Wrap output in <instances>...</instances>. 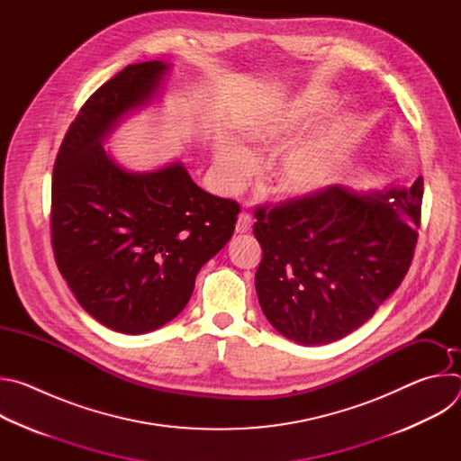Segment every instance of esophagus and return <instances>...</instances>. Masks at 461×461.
I'll return each instance as SVG.
<instances>
[{
  "mask_svg": "<svg viewBox=\"0 0 461 461\" xmlns=\"http://www.w3.org/2000/svg\"><path fill=\"white\" fill-rule=\"evenodd\" d=\"M251 226H253V221H251L249 213L242 212V213L239 215V219H237V226H235L237 233H248V231L251 230Z\"/></svg>",
  "mask_w": 461,
  "mask_h": 461,
  "instance_id": "esophagus-1",
  "label": "esophagus"
}]
</instances>
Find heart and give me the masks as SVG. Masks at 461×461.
<instances>
[{"label": "heart", "mask_w": 461, "mask_h": 461, "mask_svg": "<svg viewBox=\"0 0 461 461\" xmlns=\"http://www.w3.org/2000/svg\"><path fill=\"white\" fill-rule=\"evenodd\" d=\"M336 107L338 100L330 93H304L276 109L246 116L240 135L257 148L272 149L321 123ZM357 135L359 123L348 113L312 131L277 158L272 171L277 189L290 196H310L326 187L350 155ZM215 158L228 187L240 185L253 166L249 151L231 140L217 144Z\"/></svg>", "instance_id": "heart-1"}]
</instances>
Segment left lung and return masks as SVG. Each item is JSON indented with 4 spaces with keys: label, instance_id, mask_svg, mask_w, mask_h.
Here are the masks:
<instances>
[{
    "label": "left lung",
    "instance_id": "left-lung-1",
    "mask_svg": "<svg viewBox=\"0 0 461 461\" xmlns=\"http://www.w3.org/2000/svg\"><path fill=\"white\" fill-rule=\"evenodd\" d=\"M423 178L411 187L354 193L328 185L258 206L262 248L255 290L270 324L313 347L366 322L405 279L418 242Z\"/></svg>",
    "mask_w": 461,
    "mask_h": 461
}]
</instances>
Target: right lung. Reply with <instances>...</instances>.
<instances>
[{
    "label": "right lung",
    "mask_w": 461,
    "mask_h": 461,
    "mask_svg": "<svg viewBox=\"0 0 461 461\" xmlns=\"http://www.w3.org/2000/svg\"><path fill=\"white\" fill-rule=\"evenodd\" d=\"M169 63L127 65L82 105L52 169L50 242L80 306L122 334H148L187 304L194 277L231 239L239 204L206 193L180 162L123 169L104 149L148 105Z\"/></svg>",
    "instance_id": "add662e5"
}]
</instances>
